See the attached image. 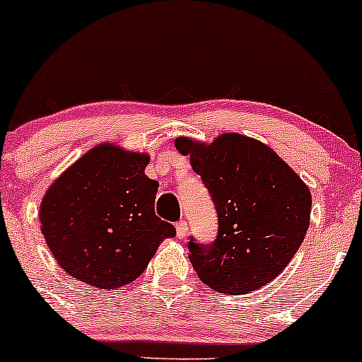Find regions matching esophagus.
<instances>
[{
  "label": "esophagus",
  "mask_w": 362,
  "mask_h": 362,
  "mask_svg": "<svg viewBox=\"0 0 362 362\" xmlns=\"http://www.w3.org/2000/svg\"><path fill=\"white\" fill-rule=\"evenodd\" d=\"M186 234H188V222L180 221L176 224V235L180 239H182V238H186Z\"/></svg>",
  "instance_id": "1"
}]
</instances>
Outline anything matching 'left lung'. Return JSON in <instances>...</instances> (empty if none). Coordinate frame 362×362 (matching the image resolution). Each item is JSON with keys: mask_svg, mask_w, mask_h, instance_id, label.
<instances>
[{"mask_svg": "<svg viewBox=\"0 0 362 362\" xmlns=\"http://www.w3.org/2000/svg\"><path fill=\"white\" fill-rule=\"evenodd\" d=\"M217 210L212 243L189 238V262L203 284L222 294L267 286L298 253L311 214L301 177L267 145L226 133L203 145L177 138Z\"/></svg>", "mask_w": 362, "mask_h": 362, "instance_id": "1", "label": "left lung"}]
</instances>
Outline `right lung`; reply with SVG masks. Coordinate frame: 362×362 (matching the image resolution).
<instances>
[{
	"instance_id": "right-lung-1",
	"label": "right lung",
	"mask_w": 362,
	"mask_h": 362,
	"mask_svg": "<svg viewBox=\"0 0 362 362\" xmlns=\"http://www.w3.org/2000/svg\"><path fill=\"white\" fill-rule=\"evenodd\" d=\"M148 157L99 145L52 182L40 205L42 234L61 269L97 289H117L147 269L176 229L153 210Z\"/></svg>"
}]
</instances>
